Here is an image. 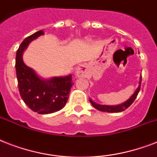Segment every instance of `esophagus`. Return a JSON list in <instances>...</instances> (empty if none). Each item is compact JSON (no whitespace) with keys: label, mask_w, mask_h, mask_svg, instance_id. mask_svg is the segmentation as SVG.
<instances>
[{"label":"esophagus","mask_w":157,"mask_h":157,"mask_svg":"<svg viewBox=\"0 0 157 157\" xmlns=\"http://www.w3.org/2000/svg\"><path fill=\"white\" fill-rule=\"evenodd\" d=\"M88 74V67L86 64H82L77 67L75 71V75L76 77H86Z\"/></svg>","instance_id":"1"}]
</instances>
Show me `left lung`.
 Segmentation results:
<instances>
[{"label":"left lung","mask_w":157,"mask_h":157,"mask_svg":"<svg viewBox=\"0 0 157 157\" xmlns=\"http://www.w3.org/2000/svg\"><path fill=\"white\" fill-rule=\"evenodd\" d=\"M141 81H142V77H140L139 79V87L137 88V90L134 91V93L133 94V95L130 97V98L126 100L125 102H124L123 103H121V104L118 105H114V106H109V105H102L98 104V103H96L95 102H94L92 100V98H90V102L91 103V104L93 105L94 107H95L96 109L98 110V111H101V112H120L124 111V109H127L128 107L134 103V101L135 100L138 94H139V90H140V87H141Z\"/></svg>","instance_id":"8db88e82"}]
</instances>
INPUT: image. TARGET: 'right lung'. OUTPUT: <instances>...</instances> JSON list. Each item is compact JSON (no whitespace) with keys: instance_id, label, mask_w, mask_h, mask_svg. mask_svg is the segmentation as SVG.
Listing matches in <instances>:
<instances>
[{"instance_id":"right-lung-1","label":"right lung","mask_w":157,"mask_h":157,"mask_svg":"<svg viewBox=\"0 0 157 157\" xmlns=\"http://www.w3.org/2000/svg\"><path fill=\"white\" fill-rule=\"evenodd\" d=\"M41 35H44L43 30L38 31L21 43L16 53V75L18 90L23 102L33 112L39 114H50L58 112L65 106L73 83L71 74L44 79L24 63V50L33 40Z\"/></svg>"}]
</instances>
